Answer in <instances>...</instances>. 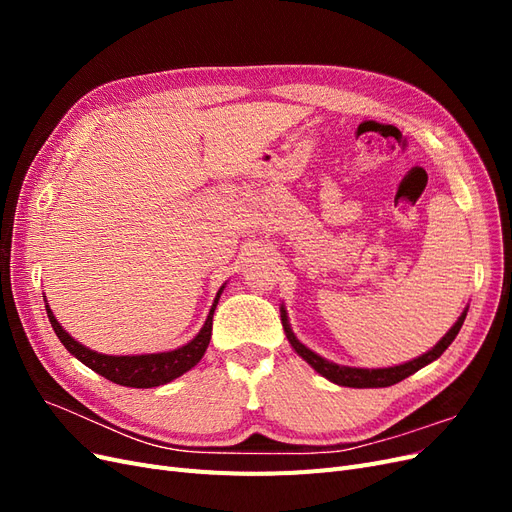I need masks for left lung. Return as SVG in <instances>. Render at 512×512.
<instances>
[{"label":"left lung","mask_w":512,"mask_h":512,"mask_svg":"<svg viewBox=\"0 0 512 512\" xmlns=\"http://www.w3.org/2000/svg\"><path fill=\"white\" fill-rule=\"evenodd\" d=\"M280 314H282L284 333H286V337H288V342H290L292 350L297 352L307 365H312L322 378H327L329 382L339 384V386H352V389H384V386L397 384V382H401L404 378L412 376L414 371L423 369L425 365H429V363H433L436 359H440L442 352H444L448 346H451L453 339L457 337L463 320H466L468 307L463 309L461 316L457 318V322L453 324L451 329L446 331V335L440 339V342H438L436 346H433L431 350H427L425 354L416 356V359L406 361V363H401V365H393V367H374V369H367V367H348V365H339V363H333V361H329V359H324V356L316 354L314 350H309L305 344H301L299 339H297V335L292 333L284 305L280 307Z\"/></svg>","instance_id":"8db88e82"}]
</instances>
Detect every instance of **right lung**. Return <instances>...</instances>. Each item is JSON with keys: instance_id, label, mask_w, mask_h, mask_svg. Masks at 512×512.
I'll list each match as a JSON object with an SVG mask.
<instances>
[{"instance_id": "1", "label": "right lung", "mask_w": 512, "mask_h": 512, "mask_svg": "<svg viewBox=\"0 0 512 512\" xmlns=\"http://www.w3.org/2000/svg\"><path fill=\"white\" fill-rule=\"evenodd\" d=\"M226 284L218 290L213 299V305L207 314V320L203 324V329L198 331L194 339H190L188 344H183L175 350H166V352H151V354H102L83 346L76 339L61 327L57 322L53 309L46 303V314H49V322L59 337V342L66 346V350L76 356L83 365L89 369H94L96 374L104 376L106 380H111L121 386H132V389H151V386H162L173 382L175 378L183 376L185 371H190L203 354L207 352V346L211 342V327H213V312L218 307V301L222 297Z\"/></svg>"}]
</instances>
